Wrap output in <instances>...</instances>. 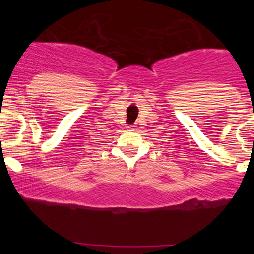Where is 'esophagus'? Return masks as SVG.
Wrapping results in <instances>:
<instances>
[{"mask_svg": "<svg viewBox=\"0 0 254 254\" xmlns=\"http://www.w3.org/2000/svg\"><path fill=\"white\" fill-rule=\"evenodd\" d=\"M135 125H129V127H127V130H129V131H133V130H135Z\"/></svg>", "mask_w": 254, "mask_h": 254, "instance_id": "esophagus-1", "label": "esophagus"}]
</instances>
